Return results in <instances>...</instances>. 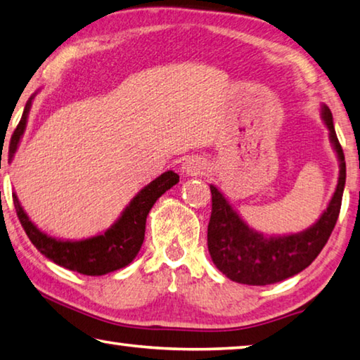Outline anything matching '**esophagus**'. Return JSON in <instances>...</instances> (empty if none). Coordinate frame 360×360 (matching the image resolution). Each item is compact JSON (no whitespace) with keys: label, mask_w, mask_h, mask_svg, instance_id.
Segmentation results:
<instances>
[{"label":"esophagus","mask_w":360,"mask_h":360,"mask_svg":"<svg viewBox=\"0 0 360 360\" xmlns=\"http://www.w3.org/2000/svg\"><path fill=\"white\" fill-rule=\"evenodd\" d=\"M207 169V164L200 158H186L181 164V172L186 175H202Z\"/></svg>","instance_id":"obj_1"}]
</instances>
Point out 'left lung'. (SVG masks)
I'll list each match as a JSON object with an SVG mask.
<instances>
[{"instance_id": "8db88e82", "label": "left lung", "mask_w": 360, "mask_h": 360, "mask_svg": "<svg viewBox=\"0 0 360 360\" xmlns=\"http://www.w3.org/2000/svg\"><path fill=\"white\" fill-rule=\"evenodd\" d=\"M321 117L329 129V139L340 161V175L329 205L308 229L289 236H264L250 228L223 193L210 185L212 217L207 245L213 264L229 280L250 286L283 281L310 266L329 240L342 207L346 162L333 128L332 112L326 104L321 107Z\"/></svg>"}]
</instances>
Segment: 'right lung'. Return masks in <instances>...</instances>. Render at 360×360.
Instances as JSON below:
<instances>
[{
  "mask_svg": "<svg viewBox=\"0 0 360 360\" xmlns=\"http://www.w3.org/2000/svg\"><path fill=\"white\" fill-rule=\"evenodd\" d=\"M33 99L34 94L28 99L20 123H18L17 129L12 134L9 148L11 158H14L25 128H27L28 113ZM179 179L180 176L172 170L161 174L132 198L129 205L126 207L122 215L109 229L104 231L103 234L84 238V240H61V238L47 236L28 218L27 212L18 202L15 193H12V199H14L17 217L20 219L31 243L47 259L53 261L61 267L72 270V272L99 276L115 272V270L123 269L132 262L143 243L145 223H147L148 212L164 193L179 184Z\"/></svg>",
  "mask_w": 360,
  "mask_h": 360,
  "instance_id": "obj_1",
  "label": "right lung"
}]
</instances>
